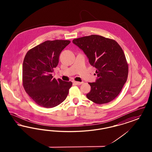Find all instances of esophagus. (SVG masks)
Here are the masks:
<instances>
[{
	"mask_svg": "<svg viewBox=\"0 0 152 152\" xmlns=\"http://www.w3.org/2000/svg\"><path fill=\"white\" fill-rule=\"evenodd\" d=\"M73 83L76 85H81L83 83V82H78V81H73Z\"/></svg>",
	"mask_w": 152,
	"mask_h": 152,
	"instance_id": "obj_1",
	"label": "esophagus"
}]
</instances>
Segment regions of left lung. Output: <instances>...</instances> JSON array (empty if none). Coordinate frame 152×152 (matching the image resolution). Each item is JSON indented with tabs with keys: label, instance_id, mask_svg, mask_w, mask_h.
<instances>
[{
	"label": "left lung",
	"instance_id": "1",
	"mask_svg": "<svg viewBox=\"0 0 152 152\" xmlns=\"http://www.w3.org/2000/svg\"><path fill=\"white\" fill-rule=\"evenodd\" d=\"M96 68L97 79L89 83L87 98L98 104L109 102L121 92L126 81L128 65L125 54L115 40L96 35L73 40Z\"/></svg>",
	"mask_w": 152,
	"mask_h": 152
}]
</instances>
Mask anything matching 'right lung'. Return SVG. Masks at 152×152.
I'll return each mask as SVG.
<instances>
[{
	"label": "right lung",
	"mask_w": 152,
	"mask_h": 152,
	"mask_svg": "<svg viewBox=\"0 0 152 152\" xmlns=\"http://www.w3.org/2000/svg\"><path fill=\"white\" fill-rule=\"evenodd\" d=\"M69 40H47L26 53L23 63V87L39 105L53 108L64 101L72 85L71 81L53 78L52 73L58 63L60 53Z\"/></svg>",
	"instance_id": "1"
}]
</instances>
